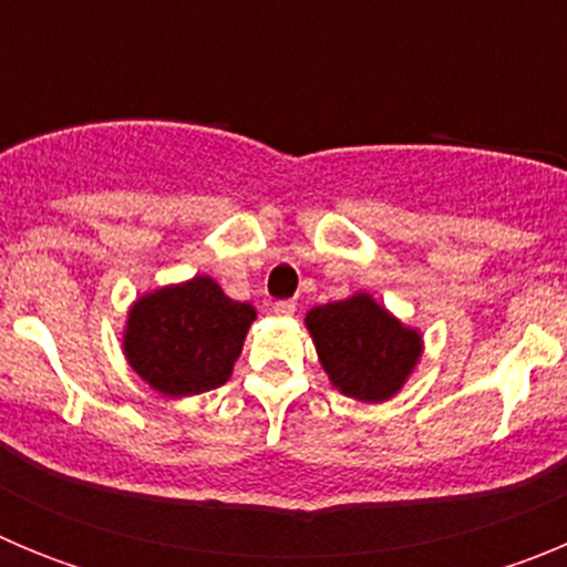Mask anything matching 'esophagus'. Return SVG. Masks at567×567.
Listing matches in <instances>:
<instances>
[{
	"mask_svg": "<svg viewBox=\"0 0 567 567\" xmlns=\"http://www.w3.org/2000/svg\"><path fill=\"white\" fill-rule=\"evenodd\" d=\"M295 309H298L295 307V300H278V303L272 307V312L278 315V318H292Z\"/></svg>",
	"mask_w": 567,
	"mask_h": 567,
	"instance_id": "1",
	"label": "esophagus"
}]
</instances>
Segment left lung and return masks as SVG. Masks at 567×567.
<instances>
[{
	"label": "left lung",
	"instance_id": "left-lung-1",
	"mask_svg": "<svg viewBox=\"0 0 567 567\" xmlns=\"http://www.w3.org/2000/svg\"><path fill=\"white\" fill-rule=\"evenodd\" d=\"M303 323L329 383L360 403L392 400L423 358V332L365 289L312 307Z\"/></svg>",
	"mask_w": 567,
	"mask_h": 567
}]
</instances>
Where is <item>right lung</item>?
<instances>
[{
	"mask_svg": "<svg viewBox=\"0 0 567 567\" xmlns=\"http://www.w3.org/2000/svg\"><path fill=\"white\" fill-rule=\"evenodd\" d=\"M255 318L252 303L233 300L209 275L150 289L127 309L124 360L164 398H193L233 378Z\"/></svg>",
	"mask_w": 567,
	"mask_h": 567,
	"instance_id": "1",
	"label": "right lung"
}]
</instances>
